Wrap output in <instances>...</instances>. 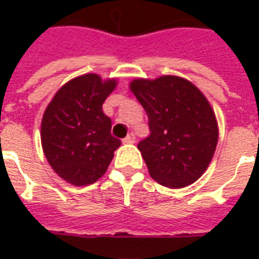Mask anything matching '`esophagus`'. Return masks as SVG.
<instances>
[{"label":"esophagus","mask_w":259,"mask_h":259,"mask_svg":"<svg viewBox=\"0 0 259 259\" xmlns=\"http://www.w3.org/2000/svg\"><path fill=\"white\" fill-rule=\"evenodd\" d=\"M135 135H133V133H129V135L123 139V143L124 144H133V143H135Z\"/></svg>","instance_id":"esophagus-1"}]
</instances>
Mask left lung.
I'll return each instance as SVG.
<instances>
[{
  "mask_svg": "<svg viewBox=\"0 0 259 259\" xmlns=\"http://www.w3.org/2000/svg\"><path fill=\"white\" fill-rule=\"evenodd\" d=\"M148 116L151 135L139 143L159 185L183 189L205 172L218 144V122L205 96L187 79L165 74L130 83Z\"/></svg>",
  "mask_w": 259,
  "mask_h": 259,
  "instance_id": "8db88e82",
  "label": "left lung"
}]
</instances>
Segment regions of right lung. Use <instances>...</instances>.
Returning a JSON list of instances; mask_svg holds the SVG:
<instances>
[{"label":"right lung","mask_w":259,"mask_h":259,"mask_svg":"<svg viewBox=\"0 0 259 259\" xmlns=\"http://www.w3.org/2000/svg\"><path fill=\"white\" fill-rule=\"evenodd\" d=\"M116 84V79L81 74L65 83L44 111L42 151L54 172L70 185L97 182L120 146L111 135V119L102 112V104Z\"/></svg>","instance_id":"add662e5"}]
</instances>
